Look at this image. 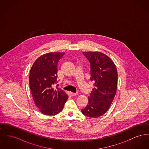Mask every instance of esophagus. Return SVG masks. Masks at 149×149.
<instances>
[{
	"label": "esophagus",
	"mask_w": 149,
	"mask_h": 149,
	"mask_svg": "<svg viewBox=\"0 0 149 149\" xmlns=\"http://www.w3.org/2000/svg\"><path fill=\"white\" fill-rule=\"evenodd\" d=\"M70 94H71V95L72 96H77V95H78V93H72V92H71V93H70Z\"/></svg>",
	"instance_id": "obj_1"
}]
</instances>
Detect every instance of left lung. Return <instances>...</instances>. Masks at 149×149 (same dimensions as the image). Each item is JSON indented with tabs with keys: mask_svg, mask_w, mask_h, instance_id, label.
<instances>
[{
	"mask_svg": "<svg viewBox=\"0 0 149 149\" xmlns=\"http://www.w3.org/2000/svg\"><path fill=\"white\" fill-rule=\"evenodd\" d=\"M91 64V80L94 88L88 97L87 106L82 113L91 118H98L109 110L115 96L118 72L112 60L100 52H83Z\"/></svg>",
	"mask_w": 149,
	"mask_h": 149,
	"instance_id": "1",
	"label": "left lung"
}]
</instances>
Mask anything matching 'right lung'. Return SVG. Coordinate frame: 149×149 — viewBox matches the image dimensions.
Masks as SVG:
<instances>
[{"instance_id": "obj_1", "label": "right lung", "mask_w": 149, "mask_h": 149, "mask_svg": "<svg viewBox=\"0 0 149 149\" xmlns=\"http://www.w3.org/2000/svg\"><path fill=\"white\" fill-rule=\"evenodd\" d=\"M65 52L47 53L38 58L30 71L29 85L35 105L42 114L54 115L63 109L68 96L57 81V64Z\"/></svg>"}]
</instances>
